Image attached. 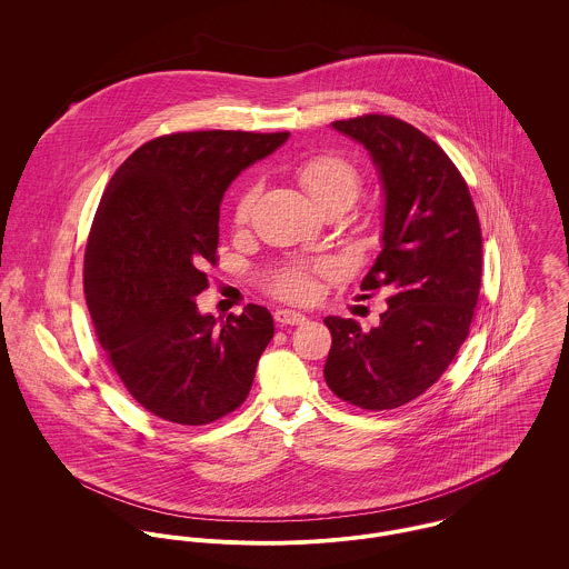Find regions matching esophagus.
Masks as SVG:
<instances>
[{
    "instance_id": "34e87169",
    "label": "esophagus",
    "mask_w": 569,
    "mask_h": 569,
    "mask_svg": "<svg viewBox=\"0 0 569 569\" xmlns=\"http://www.w3.org/2000/svg\"><path fill=\"white\" fill-rule=\"evenodd\" d=\"M273 318H276V322L280 326H298L307 322V316H302V313H298V311H289V309L276 311Z\"/></svg>"
}]
</instances>
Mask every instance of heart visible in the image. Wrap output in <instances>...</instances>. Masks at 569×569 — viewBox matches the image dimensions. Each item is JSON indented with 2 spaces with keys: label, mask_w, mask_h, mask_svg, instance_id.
<instances>
[{
  "label": "heart",
  "mask_w": 569,
  "mask_h": 569,
  "mask_svg": "<svg viewBox=\"0 0 569 569\" xmlns=\"http://www.w3.org/2000/svg\"><path fill=\"white\" fill-rule=\"evenodd\" d=\"M300 186L307 190L316 208L328 201H348L352 203L359 192V174L355 166L335 153L313 156L296 168ZM256 188H247L237 203V219L244 221L253 208ZM326 267H291L273 276V291L289 300H311L318 291L316 273H325Z\"/></svg>",
  "instance_id": "heart-1"
}]
</instances>
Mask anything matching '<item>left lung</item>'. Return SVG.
Wrapping results in <instances>:
<instances>
[{
	"label": "left lung",
	"mask_w": 569,
	"mask_h": 569,
	"mask_svg": "<svg viewBox=\"0 0 569 569\" xmlns=\"http://www.w3.org/2000/svg\"><path fill=\"white\" fill-rule=\"evenodd\" d=\"M359 142L383 190L381 253L361 282L388 289L381 325L328 316V388L352 406L395 409L431 388L469 335L482 280V232L469 188L447 153L390 116L330 124Z\"/></svg>",
	"instance_id": "left-lung-1"
}]
</instances>
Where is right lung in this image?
<instances>
[{"mask_svg":"<svg viewBox=\"0 0 569 569\" xmlns=\"http://www.w3.org/2000/svg\"><path fill=\"white\" fill-rule=\"evenodd\" d=\"M289 133L192 131L156 138L122 163L84 251V300L129 395L179 425H206L243 403L273 318L249 305L219 325L194 298L214 260L230 183Z\"/></svg>","mask_w":569,"mask_h":569,"instance_id":"right-lung-1","label":"right lung"}]
</instances>
